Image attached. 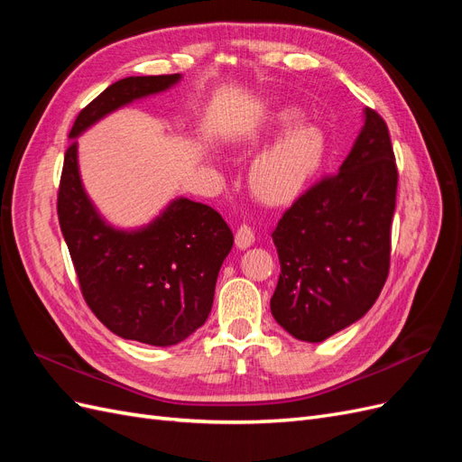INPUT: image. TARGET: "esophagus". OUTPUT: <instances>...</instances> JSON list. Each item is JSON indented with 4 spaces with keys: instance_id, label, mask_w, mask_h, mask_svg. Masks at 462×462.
Listing matches in <instances>:
<instances>
[{
    "instance_id": "34e87169",
    "label": "esophagus",
    "mask_w": 462,
    "mask_h": 462,
    "mask_svg": "<svg viewBox=\"0 0 462 462\" xmlns=\"http://www.w3.org/2000/svg\"><path fill=\"white\" fill-rule=\"evenodd\" d=\"M254 241H256V239H254L253 227L241 226L239 229H236V235H235V245H236V248L245 250V248H248V246H253Z\"/></svg>"
}]
</instances>
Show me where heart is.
I'll use <instances>...</instances> for the list:
<instances>
[{
    "instance_id": "b5f03b06",
    "label": "heart",
    "mask_w": 462,
    "mask_h": 462,
    "mask_svg": "<svg viewBox=\"0 0 462 462\" xmlns=\"http://www.w3.org/2000/svg\"><path fill=\"white\" fill-rule=\"evenodd\" d=\"M297 121H300V111L297 107H283L263 121L241 129L235 134L233 143L239 148L254 150L270 136L292 127ZM324 153V131L312 123L297 125L254 160L248 177L250 189L263 202L275 206L287 204L310 183L319 170Z\"/></svg>"
}]
</instances>
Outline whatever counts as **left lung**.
I'll use <instances>...</instances> for the list:
<instances>
[{
	"label": "left lung",
	"mask_w": 462,
	"mask_h": 462,
	"mask_svg": "<svg viewBox=\"0 0 462 462\" xmlns=\"http://www.w3.org/2000/svg\"><path fill=\"white\" fill-rule=\"evenodd\" d=\"M397 179L387 125L366 107L365 127L339 171L310 187L279 219L272 236L282 273L270 306L295 339L324 341L380 297Z\"/></svg>",
	"instance_id": "8db88e82"
}]
</instances>
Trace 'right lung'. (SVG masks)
<instances>
[{"mask_svg": "<svg viewBox=\"0 0 462 462\" xmlns=\"http://www.w3.org/2000/svg\"><path fill=\"white\" fill-rule=\"evenodd\" d=\"M179 80V73L127 77L94 97L69 133L58 192L61 233L90 310L119 337L153 346L177 345L204 326L233 233L214 208L183 197L141 229L109 226L82 187L75 138Z\"/></svg>", "mask_w": 462, "mask_h": 462, "instance_id": "right-lung-1", "label": "right lung"}]
</instances>
